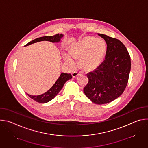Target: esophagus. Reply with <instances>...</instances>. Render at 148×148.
Wrapping results in <instances>:
<instances>
[{
  "instance_id": "34e87169",
  "label": "esophagus",
  "mask_w": 148,
  "mask_h": 148,
  "mask_svg": "<svg viewBox=\"0 0 148 148\" xmlns=\"http://www.w3.org/2000/svg\"><path fill=\"white\" fill-rule=\"evenodd\" d=\"M78 75H79V73H78L77 71H74V72L72 73V76H73V78H75V77H77Z\"/></svg>"
}]
</instances>
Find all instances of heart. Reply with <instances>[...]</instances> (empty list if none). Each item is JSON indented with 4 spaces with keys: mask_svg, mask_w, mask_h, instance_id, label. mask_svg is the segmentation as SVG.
<instances>
[{
    "mask_svg": "<svg viewBox=\"0 0 148 148\" xmlns=\"http://www.w3.org/2000/svg\"><path fill=\"white\" fill-rule=\"evenodd\" d=\"M107 45L103 40L93 37L82 38L70 49V55L66 54L64 58L71 67L77 65L75 59H80L81 66L86 71L97 68L106 51Z\"/></svg>",
    "mask_w": 148,
    "mask_h": 148,
    "instance_id": "obj_1",
    "label": "heart"
}]
</instances>
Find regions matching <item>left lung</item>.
<instances>
[{
    "label": "left lung",
    "instance_id": "obj_1",
    "mask_svg": "<svg viewBox=\"0 0 148 148\" xmlns=\"http://www.w3.org/2000/svg\"><path fill=\"white\" fill-rule=\"evenodd\" d=\"M106 42L105 59L93 71L87 74L88 82L84 92L94 103H109L119 97L128 82L131 71L130 55L119 40L98 34Z\"/></svg>",
    "mask_w": 148,
    "mask_h": 148
}]
</instances>
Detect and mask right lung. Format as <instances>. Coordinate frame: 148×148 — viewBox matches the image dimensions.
<instances>
[{"instance_id": "add662e5", "label": "right lung", "mask_w": 148, "mask_h": 148, "mask_svg": "<svg viewBox=\"0 0 148 148\" xmlns=\"http://www.w3.org/2000/svg\"><path fill=\"white\" fill-rule=\"evenodd\" d=\"M63 36L62 34H57L53 36H43L37 38L32 41H30L26 46H28L29 45L36 43L38 41H49L53 43L54 42H58L60 41V38ZM72 78V75L70 74H67V73H61L58 79L56 81L55 84L53 85V86L46 92H45L43 94H41L40 95H31L27 94V95L34 100L35 101L39 102V103H46L50 101H51L52 99H53L57 94L60 91V90L63 87V86L65 84V82L69 80L70 79Z\"/></svg>"}]
</instances>
